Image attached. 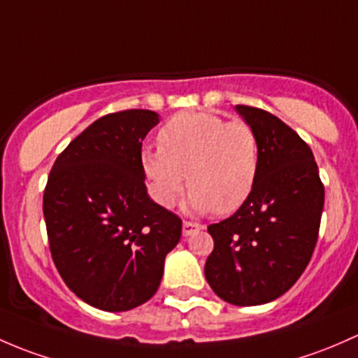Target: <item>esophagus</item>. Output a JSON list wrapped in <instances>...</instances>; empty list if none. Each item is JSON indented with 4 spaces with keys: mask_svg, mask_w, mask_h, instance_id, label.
Segmentation results:
<instances>
[{
    "mask_svg": "<svg viewBox=\"0 0 358 358\" xmlns=\"http://www.w3.org/2000/svg\"><path fill=\"white\" fill-rule=\"evenodd\" d=\"M203 229V226L198 222H191V220H184L182 224V234L184 236H191L193 233H198V231Z\"/></svg>",
    "mask_w": 358,
    "mask_h": 358,
    "instance_id": "esophagus-1",
    "label": "esophagus"
}]
</instances>
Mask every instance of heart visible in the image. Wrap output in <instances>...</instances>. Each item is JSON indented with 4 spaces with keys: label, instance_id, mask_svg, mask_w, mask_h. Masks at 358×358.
I'll use <instances>...</instances> for the list:
<instances>
[{
    "label": "heart",
    "instance_id": "obj_1",
    "mask_svg": "<svg viewBox=\"0 0 358 358\" xmlns=\"http://www.w3.org/2000/svg\"><path fill=\"white\" fill-rule=\"evenodd\" d=\"M141 165L158 205H174L187 180V201L194 210L229 213L257 182L259 139L245 120L184 112L160 129L158 150H146Z\"/></svg>",
    "mask_w": 358,
    "mask_h": 358
}]
</instances>
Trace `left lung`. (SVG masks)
Returning <instances> with one entry per match:
<instances>
[{
  "instance_id": "1",
  "label": "left lung",
  "mask_w": 358,
  "mask_h": 358,
  "mask_svg": "<svg viewBox=\"0 0 358 358\" xmlns=\"http://www.w3.org/2000/svg\"><path fill=\"white\" fill-rule=\"evenodd\" d=\"M236 110L259 139V176L233 215L208 226L205 278L224 301L252 307L285 294L310 262L324 184L310 146L289 125L255 106Z\"/></svg>"
}]
</instances>
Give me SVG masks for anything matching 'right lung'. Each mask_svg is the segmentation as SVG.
Masks as SVG:
<instances>
[{"instance_id":"add662e5","label":"right lung","mask_w":358,"mask_h":358,"mask_svg":"<svg viewBox=\"0 0 358 358\" xmlns=\"http://www.w3.org/2000/svg\"><path fill=\"white\" fill-rule=\"evenodd\" d=\"M152 110L99 117L55 160L43 194L51 259L80 300L124 312L157 293L182 220L146 193L143 139Z\"/></svg>"}]
</instances>
